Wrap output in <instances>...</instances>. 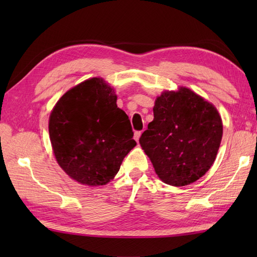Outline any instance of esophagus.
<instances>
[{
  "label": "esophagus",
  "instance_id": "esophagus-1",
  "mask_svg": "<svg viewBox=\"0 0 257 257\" xmlns=\"http://www.w3.org/2000/svg\"><path fill=\"white\" fill-rule=\"evenodd\" d=\"M140 136H141V132H136V133H135V137H134V138H135L136 141H137V143L139 141Z\"/></svg>",
  "mask_w": 257,
  "mask_h": 257
}]
</instances>
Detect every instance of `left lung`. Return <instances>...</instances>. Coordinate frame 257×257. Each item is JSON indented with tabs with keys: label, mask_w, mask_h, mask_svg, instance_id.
Returning <instances> with one entry per match:
<instances>
[{
	"label": "left lung",
	"mask_w": 257,
	"mask_h": 257,
	"mask_svg": "<svg viewBox=\"0 0 257 257\" xmlns=\"http://www.w3.org/2000/svg\"><path fill=\"white\" fill-rule=\"evenodd\" d=\"M154 120L139 143L163 182L183 187L212 167L223 124L216 108L189 88L163 91L156 99Z\"/></svg>",
	"instance_id": "8db88e82"
}]
</instances>
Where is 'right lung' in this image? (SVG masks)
Returning a JSON list of instances; mask_svg holds the SVG:
<instances>
[{"instance_id":"1","label":"right lung","mask_w":257,"mask_h":257,"mask_svg":"<svg viewBox=\"0 0 257 257\" xmlns=\"http://www.w3.org/2000/svg\"><path fill=\"white\" fill-rule=\"evenodd\" d=\"M116 102L111 87L94 77L69 89L54 107L48 123L53 151L75 181L108 183L137 145L130 120Z\"/></svg>"}]
</instances>
